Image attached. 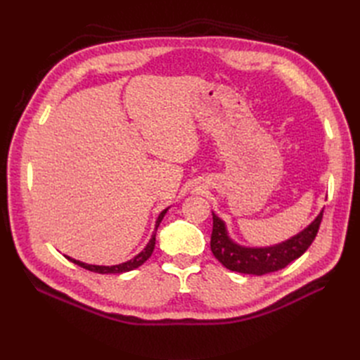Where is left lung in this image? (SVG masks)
Listing matches in <instances>:
<instances>
[{
  "mask_svg": "<svg viewBox=\"0 0 360 360\" xmlns=\"http://www.w3.org/2000/svg\"><path fill=\"white\" fill-rule=\"evenodd\" d=\"M323 219V210L302 233L290 240L269 248H245L234 243L226 234L224 221L213 214V231L210 248L212 252L226 269L246 275H266L287 267L297 259L312 245Z\"/></svg>",
  "mask_w": 360,
  "mask_h": 360,
  "instance_id": "8db88e82",
  "label": "left lung"
}]
</instances>
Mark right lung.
Masks as SVG:
<instances>
[{
  "label": "right lung",
  "mask_w": 360,
  "mask_h": 360,
  "mask_svg": "<svg viewBox=\"0 0 360 360\" xmlns=\"http://www.w3.org/2000/svg\"><path fill=\"white\" fill-rule=\"evenodd\" d=\"M167 212H168V209H165V210H163V212L159 214L158 221H156V228H155V231L158 230V226H159V224L162 222L163 216H165V213H167ZM155 245H156V234L151 236L150 242L147 243V246L144 248L143 252H139L135 258L126 261V263L117 264V266H94V264H85V263H81V261H78V259H73V258H70V257H68V259H70L72 263L78 264V266H81V267H84V269H86V270L96 271V274H103V275H105V274H124V271H130V270H134V269L139 267L141 264H144L146 261L151 257V254H153Z\"/></svg>",
  "instance_id": "obj_1"
}]
</instances>
